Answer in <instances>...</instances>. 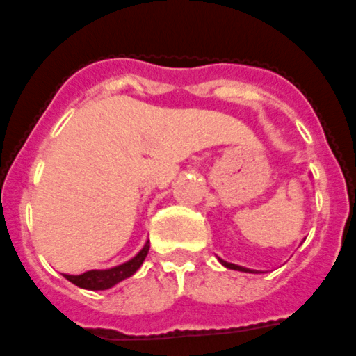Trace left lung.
Masks as SVG:
<instances>
[{
    "mask_svg": "<svg viewBox=\"0 0 356 356\" xmlns=\"http://www.w3.org/2000/svg\"><path fill=\"white\" fill-rule=\"evenodd\" d=\"M219 264L223 265V267L227 268H232V270H238V272H248V274H260L258 270H253V268H248V267H242V265H235V264H230V261H225L221 260V258H218Z\"/></svg>",
    "mask_w": 356,
    "mask_h": 356,
    "instance_id": "1",
    "label": "left lung"
}]
</instances>
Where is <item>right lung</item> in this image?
Instances as JSON below:
<instances>
[{"instance_id":"add662e5","label":"right lung","mask_w":356,"mask_h":356,"mask_svg":"<svg viewBox=\"0 0 356 356\" xmlns=\"http://www.w3.org/2000/svg\"><path fill=\"white\" fill-rule=\"evenodd\" d=\"M149 248H151V242L145 241L144 248L138 251L133 258H129L128 261L121 265H115V267L111 268H95V270H88L84 274H63L70 283H73L75 286L84 288V290L98 291V290H108V288L115 286L118 283L124 281V279L131 277L138 268L144 264L145 257L149 253Z\"/></svg>"}]
</instances>
